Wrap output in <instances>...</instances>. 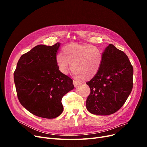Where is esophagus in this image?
<instances>
[{
    "label": "esophagus",
    "mask_w": 147,
    "mask_h": 147,
    "mask_svg": "<svg viewBox=\"0 0 147 147\" xmlns=\"http://www.w3.org/2000/svg\"><path fill=\"white\" fill-rule=\"evenodd\" d=\"M73 84H74V86L75 87H77V86H78L80 85L81 83H80V82H77V81H76V80H73Z\"/></svg>",
    "instance_id": "obj_1"
}]
</instances>
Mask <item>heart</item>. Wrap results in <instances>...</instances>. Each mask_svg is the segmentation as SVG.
Instances as JSON below:
<instances>
[{
  "label": "heart",
  "instance_id": "1",
  "mask_svg": "<svg viewBox=\"0 0 147 147\" xmlns=\"http://www.w3.org/2000/svg\"><path fill=\"white\" fill-rule=\"evenodd\" d=\"M102 62V53L98 48L89 44L69 43L63 48L61 55L56 57L61 73L67 74L69 68L76 78L85 80L93 79L98 74Z\"/></svg>",
  "mask_w": 147,
  "mask_h": 147
}]
</instances>
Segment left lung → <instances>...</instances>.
<instances>
[{
	"label": "left lung",
	"mask_w": 147,
	"mask_h": 147,
	"mask_svg": "<svg viewBox=\"0 0 147 147\" xmlns=\"http://www.w3.org/2000/svg\"><path fill=\"white\" fill-rule=\"evenodd\" d=\"M133 74L126 53L110 44L102 53L98 74L86 83L90 89L87 110L92 114L106 115L120 109L132 90Z\"/></svg>",
	"instance_id": "8db88e82"
}]
</instances>
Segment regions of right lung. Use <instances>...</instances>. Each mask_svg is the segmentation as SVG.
Masks as SVG:
<instances>
[{"mask_svg": "<svg viewBox=\"0 0 147 147\" xmlns=\"http://www.w3.org/2000/svg\"><path fill=\"white\" fill-rule=\"evenodd\" d=\"M60 46L39 45L20 57L13 73L18 98L36 116L54 119L63 113V97L74 88L73 80L56 63Z\"/></svg>", "mask_w": 147, "mask_h": 147, "instance_id": "1", "label": "right lung"}]
</instances>
